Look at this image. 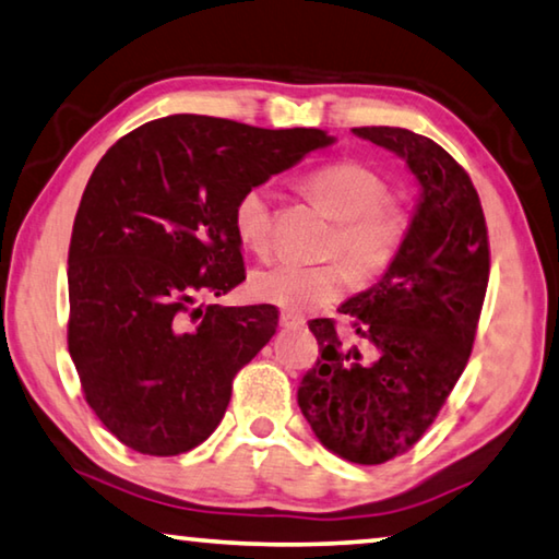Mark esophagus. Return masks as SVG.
Listing matches in <instances>:
<instances>
[{
    "mask_svg": "<svg viewBox=\"0 0 559 559\" xmlns=\"http://www.w3.org/2000/svg\"><path fill=\"white\" fill-rule=\"evenodd\" d=\"M280 328H285V330L305 328V317L302 314H295V312H282L280 314Z\"/></svg>",
    "mask_w": 559,
    "mask_h": 559,
    "instance_id": "1",
    "label": "esophagus"
}]
</instances>
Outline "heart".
<instances>
[{
  "label": "heart",
  "mask_w": 559,
  "mask_h": 559,
  "mask_svg": "<svg viewBox=\"0 0 559 559\" xmlns=\"http://www.w3.org/2000/svg\"><path fill=\"white\" fill-rule=\"evenodd\" d=\"M305 190L337 222L330 257H342L348 267L342 262L314 267L274 262L254 270L250 277L252 297L295 312L340 299L349 287V272L357 282L380 280L400 257L409 235L407 210L388 200V182L374 169L357 162H334L312 171L305 179ZM231 227L245 250L270 252L272 207L267 187H250L237 197Z\"/></svg>",
  "instance_id": "1"
}]
</instances>
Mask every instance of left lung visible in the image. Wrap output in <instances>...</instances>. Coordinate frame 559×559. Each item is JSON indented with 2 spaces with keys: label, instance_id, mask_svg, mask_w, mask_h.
<instances>
[{
  "label": "left lung",
  "instance_id": "left-lung-1",
  "mask_svg": "<svg viewBox=\"0 0 559 559\" xmlns=\"http://www.w3.org/2000/svg\"><path fill=\"white\" fill-rule=\"evenodd\" d=\"M352 132L405 159L423 197L392 267L340 307L359 345L334 320L309 322L322 355L297 402L324 448L355 465H382L427 432L467 365L489 242L475 185L440 144L402 127Z\"/></svg>",
  "mask_w": 559,
  "mask_h": 559
}]
</instances>
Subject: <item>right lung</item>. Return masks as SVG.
Returning <instances> with one entry per match:
<instances>
[{"label":"right lung","mask_w":559,"mask_h":559,"mask_svg":"<svg viewBox=\"0 0 559 559\" xmlns=\"http://www.w3.org/2000/svg\"><path fill=\"white\" fill-rule=\"evenodd\" d=\"M332 142L305 127L171 115L94 167L72 227L67 345L84 400L127 448L171 457L217 429L277 309L192 305L245 280L237 197Z\"/></svg>","instance_id":"right-lung-1"}]
</instances>
